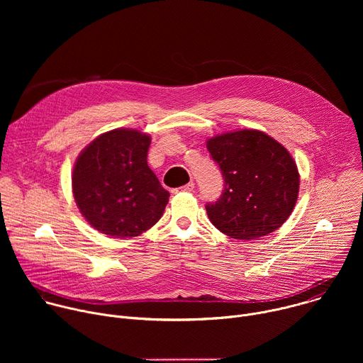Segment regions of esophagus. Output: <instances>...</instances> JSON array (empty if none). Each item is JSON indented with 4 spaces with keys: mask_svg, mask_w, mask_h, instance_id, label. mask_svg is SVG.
I'll list each match as a JSON object with an SVG mask.
<instances>
[{
    "mask_svg": "<svg viewBox=\"0 0 363 363\" xmlns=\"http://www.w3.org/2000/svg\"><path fill=\"white\" fill-rule=\"evenodd\" d=\"M194 188H195V184L191 181V182H188L186 185L174 189V192H191V191H194Z\"/></svg>",
    "mask_w": 363,
    "mask_h": 363,
    "instance_id": "esophagus-1",
    "label": "esophagus"
}]
</instances>
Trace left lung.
Here are the masks:
<instances>
[{
    "label": "left lung",
    "instance_id": "8db88e82",
    "mask_svg": "<svg viewBox=\"0 0 363 363\" xmlns=\"http://www.w3.org/2000/svg\"><path fill=\"white\" fill-rule=\"evenodd\" d=\"M220 167L224 189L205 205L210 221L235 240H257L276 231L291 214L298 171L289 150L267 133L242 129L206 140Z\"/></svg>",
    "mask_w": 363,
    "mask_h": 363
}]
</instances>
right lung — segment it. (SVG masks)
<instances>
[{"label": "right lung", "instance_id": "obj_1", "mask_svg": "<svg viewBox=\"0 0 363 363\" xmlns=\"http://www.w3.org/2000/svg\"><path fill=\"white\" fill-rule=\"evenodd\" d=\"M150 138L115 129L83 149L73 168V195L87 223L115 238L140 235L157 224L169 199L147 167Z\"/></svg>", "mask_w": 363, "mask_h": 363}]
</instances>
